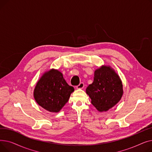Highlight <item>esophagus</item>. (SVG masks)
Returning a JSON list of instances; mask_svg holds the SVG:
<instances>
[{
	"label": "esophagus",
	"instance_id": "esophagus-1",
	"mask_svg": "<svg viewBox=\"0 0 152 152\" xmlns=\"http://www.w3.org/2000/svg\"><path fill=\"white\" fill-rule=\"evenodd\" d=\"M84 84L83 83H81L80 84H79L77 87H76V89H83L84 88Z\"/></svg>",
	"mask_w": 152,
	"mask_h": 152
}]
</instances>
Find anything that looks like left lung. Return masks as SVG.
<instances>
[{
  "label": "left lung",
  "instance_id": "left-lung-1",
  "mask_svg": "<svg viewBox=\"0 0 152 152\" xmlns=\"http://www.w3.org/2000/svg\"><path fill=\"white\" fill-rule=\"evenodd\" d=\"M86 91L92 104L100 112L113 107L123 95L120 77L112 68L107 65H102L94 71V81Z\"/></svg>",
  "mask_w": 152,
  "mask_h": 152
}]
</instances>
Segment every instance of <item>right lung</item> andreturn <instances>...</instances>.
Listing matches in <instances>:
<instances>
[{"instance_id":"obj_1","label":"right lung","mask_w":152,"mask_h":152,"mask_svg":"<svg viewBox=\"0 0 152 152\" xmlns=\"http://www.w3.org/2000/svg\"><path fill=\"white\" fill-rule=\"evenodd\" d=\"M74 91V87L67 84L60 71L51 69L39 79L33 95L39 105L50 112L58 113Z\"/></svg>"}]
</instances>
